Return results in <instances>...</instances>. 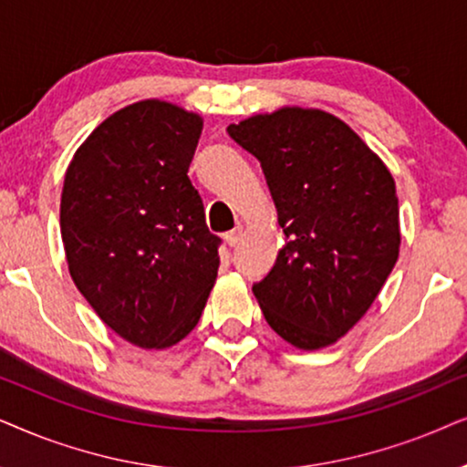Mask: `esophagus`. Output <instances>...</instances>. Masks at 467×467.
<instances>
[{
  "mask_svg": "<svg viewBox=\"0 0 467 467\" xmlns=\"http://www.w3.org/2000/svg\"><path fill=\"white\" fill-rule=\"evenodd\" d=\"M241 234H244V228L237 226L234 230H230V233L223 234V239H226V244H228L230 247H237L239 241H241Z\"/></svg>",
  "mask_w": 467,
  "mask_h": 467,
  "instance_id": "1",
  "label": "esophagus"
}]
</instances>
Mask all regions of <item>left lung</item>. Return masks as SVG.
I'll return each mask as SVG.
<instances>
[{
	"mask_svg": "<svg viewBox=\"0 0 467 467\" xmlns=\"http://www.w3.org/2000/svg\"><path fill=\"white\" fill-rule=\"evenodd\" d=\"M228 134L263 166L285 237L254 296L288 344L331 346L368 314L400 256L393 175L350 126L318 109L254 115Z\"/></svg>",
	"mask_w": 467,
	"mask_h": 467,
	"instance_id": "8db88e82",
	"label": "left lung"
}]
</instances>
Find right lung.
I'll return each mask as SVG.
<instances>
[{"label": "right lung", "mask_w": 467, "mask_h": 467, "mask_svg": "<svg viewBox=\"0 0 467 467\" xmlns=\"http://www.w3.org/2000/svg\"><path fill=\"white\" fill-rule=\"evenodd\" d=\"M202 117L142 99L77 149L61 192L67 269L104 325L145 350L198 325L220 266L202 198L188 177Z\"/></svg>", "instance_id": "right-lung-1"}]
</instances>
